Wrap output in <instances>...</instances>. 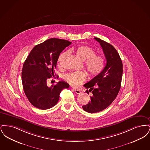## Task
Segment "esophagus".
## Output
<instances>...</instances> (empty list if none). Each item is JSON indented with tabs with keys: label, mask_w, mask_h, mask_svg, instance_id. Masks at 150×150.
Listing matches in <instances>:
<instances>
[{
	"label": "esophagus",
	"mask_w": 150,
	"mask_h": 150,
	"mask_svg": "<svg viewBox=\"0 0 150 150\" xmlns=\"http://www.w3.org/2000/svg\"><path fill=\"white\" fill-rule=\"evenodd\" d=\"M73 89V91L75 92V93H76L77 94H80L81 92V91L80 90V89Z\"/></svg>",
	"instance_id": "obj_1"
}]
</instances>
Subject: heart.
<instances>
[{
    "instance_id": "1",
    "label": "heart",
    "mask_w": 150,
    "mask_h": 150,
    "mask_svg": "<svg viewBox=\"0 0 150 150\" xmlns=\"http://www.w3.org/2000/svg\"><path fill=\"white\" fill-rule=\"evenodd\" d=\"M75 52L80 59L86 60V69L89 75L96 76L103 70L105 64V58L102 55L96 54L95 50L92 47L81 45L77 47ZM64 55V53L59 56L58 58V63L61 62ZM64 78L71 86H76L86 80V75L83 72H73L64 75Z\"/></svg>"
}]
</instances>
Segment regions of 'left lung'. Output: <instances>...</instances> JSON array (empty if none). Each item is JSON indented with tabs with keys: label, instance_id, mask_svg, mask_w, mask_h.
<instances>
[{
	"label": "left lung",
	"instance_id": "1",
	"mask_svg": "<svg viewBox=\"0 0 150 150\" xmlns=\"http://www.w3.org/2000/svg\"><path fill=\"white\" fill-rule=\"evenodd\" d=\"M102 48L107 63L102 72L84 86L86 93L93 96L88 104L83 106L84 111L89 113L101 111L108 107L116 98L121 87L122 63L114 47L98 38H94Z\"/></svg>",
	"mask_w": 150,
	"mask_h": 150
}]
</instances>
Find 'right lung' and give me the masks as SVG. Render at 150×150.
<instances>
[{"instance_id":"1","label":"right lung","mask_w":150,"mask_h":150,"mask_svg":"<svg viewBox=\"0 0 150 150\" xmlns=\"http://www.w3.org/2000/svg\"><path fill=\"white\" fill-rule=\"evenodd\" d=\"M71 43L68 40L51 38L35 45L23 64L22 81L29 102L42 110L49 109L57 104L62 90L68 88L64 81L47 86V80L54 75L60 53Z\"/></svg>"}]
</instances>
